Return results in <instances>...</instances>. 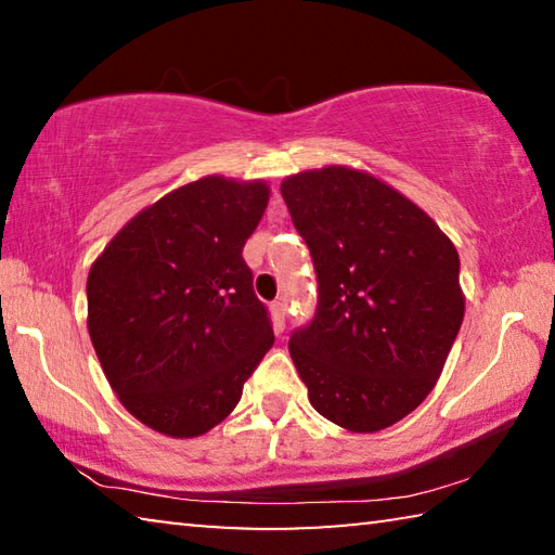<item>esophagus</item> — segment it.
Listing matches in <instances>:
<instances>
[{
  "label": "esophagus",
  "instance_id": "34e87169",
  "mask_svg": "<svg viewBox=\"0 0 555 555\" xmlns=\"http://www.w3.org/2000/svg\"><path fill=\"white\" fill-rule=\"evenodd\" d=\"M269 313H271V325H274V331L281 333L286 325V304L284 300H276V304L269 306Z\"/></svg>",
  "mask_w": 555,
  "mask_h": 555
}]
</instances>
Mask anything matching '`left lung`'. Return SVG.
<instances>
[{
    "label": "left lung",
    "mask_w": 555,
    "mask_h": 555,
    "mask_svg": "<svg viewBox=\"0 0 555 555\" xmlns=\"http://www.w3.org/2000/svg\"><path fill=\"white\" fill-rule=\"evenodd\" d=\"M318 274V313L288 352L311 406L377 434L424 401L465 315L455 244L416 203L360 168L281 181Z\"/></svg>",
    "instance_id": "8db88e82"
}]
</instances>
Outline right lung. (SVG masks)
<instances>
[{"mask_svg":"<svg viewBox=\"0 0 555 555\" xmlns=\"http://www.w3.org/2000/svg\"><path fill=\"white\" fill-rule=\"evenodd\" d=\"M269 195L261 178L203 176L146 205L92 261V347L121 406L156 434H208L274 345L242 259Z\"/></svg>","mask_w":555,"mask_h":555,"instance_id":"obj_1","label":"right lung"}]
</instances>
